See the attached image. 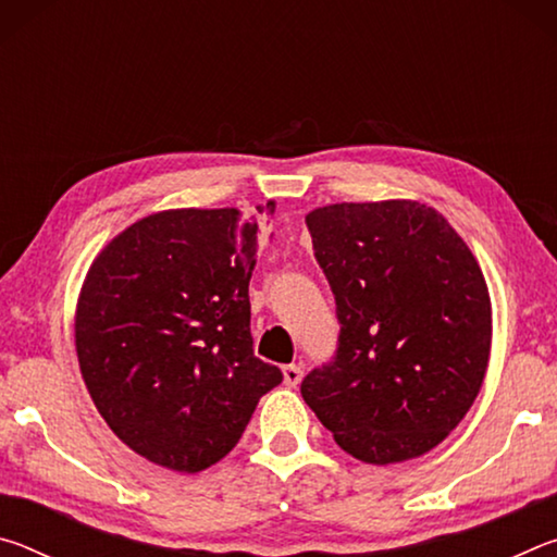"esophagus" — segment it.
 <instances>
[{"mask_svg": "<svg viewBox=\"0 0 557 557\" xmlns=\"http://www.w3.org/2000/svg\"><path fill=\"white\" fill-rule=\"evenodd\" d=\"M282 375H285V385H289V388H297L299 381H301V369L295 363H289L282 369Z\"/></svg>", "mask_w": 557, "mask_h": 557, "instance_id": "34e87169", "label": "esophagus"}]
</instances>
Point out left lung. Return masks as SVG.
Segmentation results:
<instances>
[{"mask_svg":"<svg viewBox=\"0 0 557 557\" xmlns=\"http://www.w3.org/2000/svg\"><path fill=\"white\" fill-rule=\"evenodd\" d=\"M342 324L301 398L369 465L437 447L482 391L492 299L467 243L418 201L334 203L307 215Z\"/></svg>","mask_w":557,"mask_h":557,"instance_id":"left-lung-1","label":"left lung"}]
</instances>
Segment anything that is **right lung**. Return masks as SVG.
I'll list each match as a JSON object with an SVG mask.
<instances>
[{
  "label": "right lung",
  "mask_w": 557,
  "mask_h": 557,
  "mask_svg": "<svg viewBox=\"0 0 557 557\" xmlns=\"http://www.w3.org/2000/svg\"><path fill=\"white\" fill-rule=\"evenodd\" d=\"M260 238L238 209L152 213L112 238L83 282V381L110 430L159 467L215 465L282 383L277 366L252 354Z\"/></svg>",
  "instance_id": "right-lung-1"
}]
</instances>
